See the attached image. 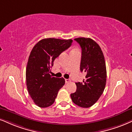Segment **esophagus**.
<instances>
[{"label":"esophagus","mask_w":132,"mask_h":132,"mask_svg":"<svg viewBox=\"0 0 132 132\" xmlns=\"http://www.w3.org/2000/svg\"><path fill=\"white\" fill-rule=\"evenodd\" d=\"M71 81L70 79H65V82L66 83H69V82H70Z\"/></svg>","instance_id":"1"}]
</instances>
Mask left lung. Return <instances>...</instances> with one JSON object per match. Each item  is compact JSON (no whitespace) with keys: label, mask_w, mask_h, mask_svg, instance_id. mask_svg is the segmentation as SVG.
<instances>
[{"label":"left lung","mask_w":132,"mask_h":132,"mask_svg":"<svg viewBox=\"0 0 132 132\" xmlns=\"http://www.w3.org/2000/svg\"><path fill=\"white\" fill-rule=\"evenodd\" d=\"M81 48L80 70L85 72L82 82H76V90L70 96L73 102L82 108L95 104L103 94L106 82V69L103 52L90 38H75Z\"/></svg>","instance_id":"left-lung-1"}]
</instances>
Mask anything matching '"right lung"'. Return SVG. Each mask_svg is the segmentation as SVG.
Masks as SVG:
<instances>
[{
  "mask_svg": "<svg viewBox=\"0 0 132 132\" xmlns=\"http://www.w3.org/2000/svg\"><path fill=\"white\" fill-rule=\"evenodd\" d=\"M73 40L44 38L30 52L26 77L29 94L40 108H46L54 102L58 91L65 84L63 78L52 77L51 68L55 59L71 46Z\"/></svg>",
  "mask_w": 132,
  "mask_h": 132,
  "instance_id": "1",
  "label": "right lung"
}]
</instances>
